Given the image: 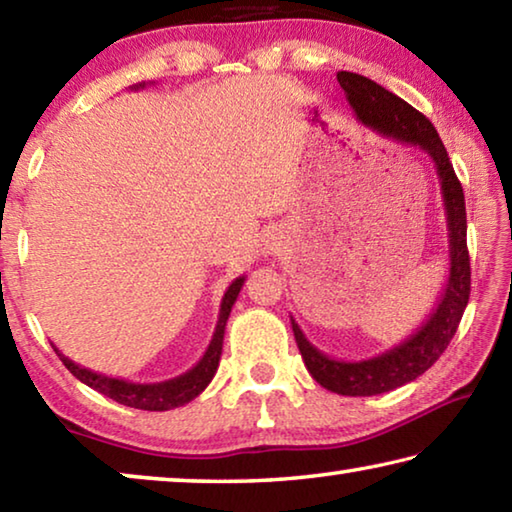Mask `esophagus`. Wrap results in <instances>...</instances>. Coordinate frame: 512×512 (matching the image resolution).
Instances as JSON below:
<instances>
[{
    "mask_svg": "<svg viewBox=\"0 0 512 512\" xmlns=\"http://www.w3.org/2000/svg\"><path fill=\"white\" fill-rule=\"evenodd\" d=\"M280 246H282V239L275 235V232H266V235L262 237V248H264V253H271V255H275L277 250H280Z\"/></svg>",
    "mask_w": 512,
    "mask_h": 512,
    "instance_id": "esophagus-1",
    "label": "esophagus"
}]
</instances>
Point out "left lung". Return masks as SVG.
I'll use <instances>...</instances> for the list:
<instances>
[{
    "label": "left lung",
    "instance_id": "left-lung-1",
    "mask_svg": "<svg viewBox=\"0 0 512 512\" xmlns=\"http://www.w3.org/2000/svg\"><path fill=\"white\" fill-rule=\"evenodd\" d=\"M336 81L345 92V99L354 110L359 124L372 133L402 146H413L427 153L440 180L447 244H449V275L445 289L436 300L427 320L404 339L400 345L361 361H341L327 357L302 332L291 316L293 336H296L302 361L320 386L327 391L348 397H370L395 391L409 381L418 379L429 370L454 339L458 323L470 300V253H467V219L465 196L458 183L452 162L436 128L422 112L409 106L397 94L381 88L379 83L354 72H339Z\"/></svg>",
    "mask_w": 512,
    "mask_h": 512
}]
</instances>
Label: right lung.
I'll list each match as a JSON object with an SVG mask.
<instances>
[{
	"mask_svg": "<svg viewBox=\"0 0 512 512\" xmlns=\"http://www.w3.org/2000/svg\"><path fill=\"white\" fill-rule=\"evenodd\" d=\"M146 83L133 85V90L144 88ZM246 275L232 280V284L223 293L221 300V309H219V320H216L212 341L207 345V350L194 368H189L183 375L167 379V381H155V384H135V381L128 379H119V377H108L101 375V372H94L90 368H83L79 363H74L72 359H67L63 352H60L56 345L54 350L60 357V361L65 363V368L72 372V375L83 381L85 386L94 388L101 395L110 397L124 406H131V409H142V411H171L178 409V406H185L187 402H192L194 397L201 395L207 384H210L212 377L216 375V368H219L221 361V352H223V334H225V323H228L232 305H235L239 298V291L244 287Z\"/></svg>",
	"mask_w": 512,
	"mask_h": 512,
	"instance_id": "1",
	"label": "right lung"
}]
</instances>
